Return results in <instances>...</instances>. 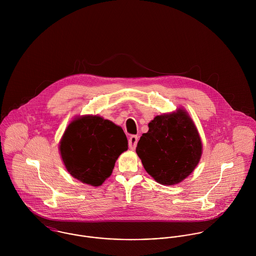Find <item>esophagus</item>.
Instances as JSON below:
<instances>
[{"label": "esophagus", "mask_w": 256, "mask_h": 256, "mask_svg": "<svg viewBox=\"0 0 256 256\" xmlns=\"http://www.w3.org/2000/svg\"><path fill=\"white\" fill-rule=\"evenodd\" d=\"M138 136L136 135H132L130 138H129V148L131 150H135V148L137 146V143H138Z\"/></svg>", "instance_id": "34e87169"}]
</instances>
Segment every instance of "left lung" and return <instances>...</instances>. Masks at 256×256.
<instances>
[{"mask_svg": "<svg viewBox=\"0 0 256 256\" xmlns=\"http://www.w3.org/2000/svg\"><path fill=\"white\" fill-rule=\"evenodd\" d=\"M146 172L156 182H182L198 164L202 143L186 111L158 115L148 123L136 148Z\"/></svg>", "mask_w": 256, "mask_h": 256, "instance_id": "8db88e82", "label": "left lung"}]
</instances>
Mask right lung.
Segmentation results:
<instances>
[{
    "mask_svg": "<svg viewBox=\"0 0 256 256\" xmlns=\"http://www.w3.org/2000/svg\"><path fill=\"white\" fill-rule=\"evenodd\" d=\"M128 148L122 128L100 116L72 121L60 142V152L70 174L82 182L100 186L110 178L118 156Z\"/></svg>",
    "mask_w": 256,
    "mask_h": 256,
    "instance_id": "obj_1",
    "label": "right lung"
}]
</instances>
